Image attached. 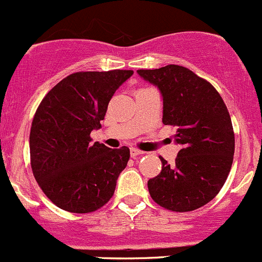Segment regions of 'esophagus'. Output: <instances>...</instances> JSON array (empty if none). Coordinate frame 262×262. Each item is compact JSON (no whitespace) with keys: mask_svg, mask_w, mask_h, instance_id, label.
I'll use <instances>...</instances> for the list:
<instances>
[{"mask_svg":"<svg viewBox=\"0 0 262 262\" xmlns=\"http://www.w3.org/2000/svg\"><path fill=\"white\" fill-rule=\"evenodd\" d=\"M130 154H131V158H136V157H139V155L145 154V152H144V151H141V150L136 149V147H131Z\"/></svg>","mask_w":262,"mask_h":262,"instance_id":"obj_1","label":"esophagus"}]
</instances>
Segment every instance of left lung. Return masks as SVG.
<instances>
[{"instance_id":"obj_1","label":"left lung","mask_w":262,"mask_h":262,"mask_svg":"<svg viewBox=\"0 0 262 262\" xmlns=\"http://www.w3.org/2000/svg\"><path fill=\"white\" fill-rule=\"evenodd\" d=\"M159 88L163 123L176 128L181 145L176 163L147 181L152 200L167 210L187 213L210 203L227 181L234 155V131L218 90L190 69L168 64L137 70Z\"/></svg>"}]
</instances>
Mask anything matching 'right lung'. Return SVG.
Masks as SVG:
<instances>
[{
	"instance_id": "add662e5",
	"label": "right lung",
	"mask_w": 262,
	"mask_h": 262,
	"mask_svg": "<svg viewBox=\"0 0 262 262\" xmlns=\"http://www.w3.org/2000/svg\"><path fill=\"white\" fill-rule=\"evenodd\" d=\"M132 70L80 71L54 85L38 105L29 135L30 165L44 195L59 209L97 211L112 199L130 149L92 142L108 103Z\"/></svg>"
}]
</instances>
